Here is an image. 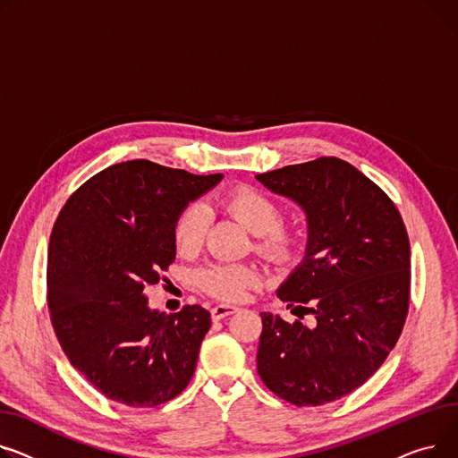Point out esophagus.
<instances>
[{
    "instance_id": "esophagus-1",
    "label": "esophagus",
    "mask_w": 458,
    "mask_h": 458,
    "mask_svg": "<svg viewBox=\"0 0 458 458\" xmlns=\"http://www.w3.org/2000/svg\"><path fill=\"white\" fill-rule=\"evenodd\" d=\"M236 310L238 309L231 307V305H216V307H212L210 316H212V319H222V318H227V316L234 314Z\"/></svg>"
}]
</instances>
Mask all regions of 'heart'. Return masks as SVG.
Instances as JSON below:
<instances>
[{"label": "heart", "instance_id": "heart-1", "mask_svg": "<svg viewBox=\"0 0 458 458\" xmlns=\"http://www.w3.org/2000/svg\"><path fill=\"white\" fill-rule=\"evenodd\" d=\"M222 207L250 233L257 234V251L274 264H286L293 259L300 244V233L293 225L281 222V207L274 198L253 186H236L222 198ZM210 214L201 203L188 205L174 225V242L179 253L194 255L203 246ZM260 281L259 272L250 264L218 262L199 272V286L212 298L238 301L244 292Z\"/></svg>", "mask_w": 458, "mask_h": 458}]
</instances>
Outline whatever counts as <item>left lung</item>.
<instances>
[{
    "mask_svg": "<svg viewBox=\"0 0 458 458\" xmlns=\"http://www.w3.org/2000/svg\"><path fill=\"white\" fill-rule=\"evenodd\" d=\"M257 179L307 214L305 257L277 298L314 318L307 327L262 312L257 369L281 399L318 407L364 385L394 349L409 312V234L392 199L342 158Z\"/></svg>",
    "mask_w": 458,
    "mask_h": 458,
    "instance_id": "left-lung-1",
    "label": "left lung"
}]
</instances>
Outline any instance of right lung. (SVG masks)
<instances>
[{"label": "right lung", "mask_w": 458, "mask_h": 458, "mask_svg": "<svg viewBox=\"0 0 458 458\" xmlns=\"http://www.w3.org/2000/svg\"><path fill=\"white\" fill-rule=\"evenodd\" d=\"M149 160L90 177L63 207L47 250V307L63 352L105 397L158 407L191 383L210 314L151 310L146 286L175 260L184 207L222 181Z\"/></svg>", "instance_id": "add662e5"}]
</instances>
